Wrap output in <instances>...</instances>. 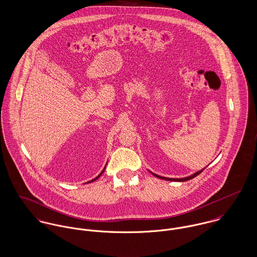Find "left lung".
Masks as SVG:
<instances>
[{"label": "left lung", "instance_id": "8db88e82", "mask_svg": "<svg viewBox=\"0 0 257 257\" xmlns=\"http://www.w3.org/2000/svg\"><path fill=\"white\" fill-rule=\"evenodd\" d=\"M204 169H205V168H204ZM204 169H203V170H201V171L194 172L193 174H191V175H189V176H186V177H181V178H171V177H165V176H161V175H158V174H156V173H154V172H152V171H150V172H151L153 175H155L156 177H159V178H161V179H164V180H170V181H179V182H182V181H187V180H189V179H192L193 177L197 176V175L200 174L202 171H204Z\"/></svg>", "mask_w": 257, "mask_h": 257}]
</instances>
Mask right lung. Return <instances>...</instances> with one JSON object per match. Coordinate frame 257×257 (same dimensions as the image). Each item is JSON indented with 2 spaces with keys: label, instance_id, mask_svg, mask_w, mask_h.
I'll return each mask as SVG.
<instances>
[{
  "label": "right lung",
  "instance_id": "1",
  "mask_svg": "<svg viewBox=\"0 0 257 257\" xmlns=\"http://www.w3.org/2000/svg\"><path fill=\"white\" fill-rule=\"evenodd\" d=\"M105 167H106V166H105ZM105 167H104V169H103V170H102V171H101V172H100V173H99V174H98V175H97V176H96V177H94V178H93V179H91V180H89V181H87V182H86V183H90V182H93V181H95V180H96V179H97V178H98V177H99V176H100V175H101V174H102V173H103V171H104V170H105Z\"/></svg>",
  "mask_w": 257,
  "mask_h": 257
}]
</instances>
